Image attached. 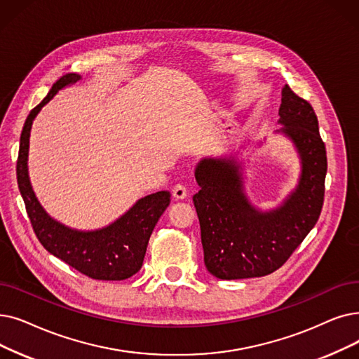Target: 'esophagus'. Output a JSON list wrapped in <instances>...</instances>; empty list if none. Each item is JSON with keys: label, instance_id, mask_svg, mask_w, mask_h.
Segmentation results:
<instances>
[{"label": "esophagus", "instance_id": "1", "mask_svg": "<svg viewBox=\"0 0 359 359\" xmlns=\"http://www.w3.org/2000/svg\"><path fill=\"white\" fill-rule=\"evenodd\" d=\"M171 194H173V198H176V199H184L186 196H188V189H186L183 184L179 183V184L173 186Z\"/></svg>", "mask_w": 359, "mask_h": 359}]
</instances>
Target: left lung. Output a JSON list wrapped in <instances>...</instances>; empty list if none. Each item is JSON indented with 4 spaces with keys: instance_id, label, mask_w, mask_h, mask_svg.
Masks as SVG:
<instances>
[{
    "instance_id": "8db88e82",
    "label": "left lung",
    "mask_w": 359,
    "mask_h": 359,
    "mask_svg": "<svg viewBox=\"0 0 359 359\" xmlns=\"http://www.w3.org/2000/svg\"><path fill=\"white\" fill-rule=\"evenodd\" d=\"M276 133L292 142L301 163L294 189L276 208H257L245 192L239 152L204 157L195 167L207 270L222 280L267 276L280 269L318 220L327 173L325 147L308 101L285 85ZM258 145H262L259 142Z\"/></svg>"
}]
</instances>
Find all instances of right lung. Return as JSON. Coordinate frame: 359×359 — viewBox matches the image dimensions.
<instances>
[{
	"instance_id": "1",
	"label": "right lung",
	"mask_w": 359,
	"mask_h": 359,
	"mask_svg": "<svg viewBox=\"0 0 359 359\" xmlns=\"http://www.w3.org/2000/svg\"><path fill=\"white\" fill-rule=\"evenodd\" d=\"M81 79L82 76L77 73L61 76L48 95L29 113L20 135L15 168L18 184L35 235L46 251L90 278L124 280L141 270L151 233L170 204V192L160 191L137 199L126 212L105 227L79 230L60 223L43 210L29 179V139L35 117L58 90Z\"/></svg>"
}]
</instances>
